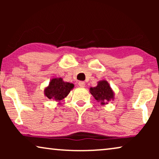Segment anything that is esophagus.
I'll list each match as a JSON object with an SVG mask.
<instances>
[{
    "label": "esophagus",
    "mask_w": 159,
    "mask_h": 159,
    "mask_svg": "<svg viewBox=\"0 0 159 159\" xmlns=\"http://www.w3.org/2000/svg\"><path fill=\"white\" fill-rule=\"evenodd\" d=\"M78 84H79L80 87H81V88H84V87H85V83H84L83 81L79 82V83H78Z\"/></svg>",
    "instance_id": "34e87169"
}]
</instances>
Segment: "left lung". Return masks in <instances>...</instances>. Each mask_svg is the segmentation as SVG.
<instances>
[{"instance_id":"8db88e82","label":"left lung","mask_w":159,"mask_h":159,"mask_svg":"<svg viewBox=\"0 0 159 159\" xmlns=\"http://www.w3.org/2000/svg\"><path fill=\"white\" fill-rule=\"evenodd\" d=\"M90 93L102 106L108 104L114 100V92L106 80H100L97 86L90 88Z\"/></svg>"}]
</instances>
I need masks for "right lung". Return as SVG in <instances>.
I'll return each mask as SVG.
<instances>
[{
    "label": "right lung",
    "mask_w": 159,
    "mask_h": 159,
    "mask_svg": "<svg viewBox=\"0 0 159 159\" xmlns=\"http://www.w3.org/2000/svg\"><path fill=\"white\" fill-rule=\"evenodd\" d=\"M75 87V84L70 82H65L61 77L53 78L49 84L44 88V95L48 98L52 99L60 104L70 91Z\"/></svg>",
    "instance_id": "obj_1"
}]
</instances>
